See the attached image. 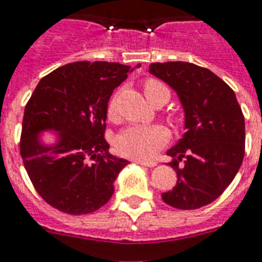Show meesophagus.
Listing matches in <instances>:
<instances>
[{
    "mask_svg": "<svg viewBox=\"0 0 262 262\" xmlns=\"http://www.w3.org/2000/svg\"><path fill=\"white\" fill-rule=\"evenodd\" d=\"M137 164L139 165H143V166H148V167H154L157 166V162L156 161H137Z\"/></svg>",
    "mask_w": 262,
    "mask_h": 262,
    "instance_id": "34e87169",
    "label": "esophagus"
}]
</instances>
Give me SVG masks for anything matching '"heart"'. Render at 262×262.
I'll list each match as a JSON object with an SVG mask.
<instances>
[{"label":"heart","mask_w":262,"mask_h":262,"mask_svg":"<svg viewBox=\"0 0 262 262\" xmlns=\"http://www.w3.org/2000/svg\"><path fill=\"white\" fill-rule=\"evenodd\" d=\"M143 93L147 100L156 104L158 100H169L170 92L164 83L157 79L148 78L143 82ZM106 115L110 119H115L118 115V98L116 96L111 98L106 106ZM177 123L181 121L180 116H174ZM170 133L166 127L161 124L151 125H129L118 135L116 147L121 156L134 158V160L147 161L151 160L161 148L169 142Z\"/></svg>","instance_id":"1"}]
</instances>
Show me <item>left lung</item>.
Instances as JSON below:
<instances>
[{"label": "left lung", "instance_id": "8db88e82", "mask_svg": "<svg viewBox=\"0 0 262 262\" xmlns=\"http://www.w3.org/2000/svg\"><path fill=\"white\" fill-rule=\"evenodd\" d=\"M148 72L177 92L185 111L183 139L167 151L177 184L162 200L198 210L221 196L245 156V118L235 93L208 69L188 62L151 63Z\"/></svg>", "mask_w": 262, "mask_h": 262}]
</instances>
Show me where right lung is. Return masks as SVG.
<instances>
[{"label": "right lung", "instance_id": "1", "mask_svg": "<svg viewBox=\"0 0 262 262\" xmlns=\"http://www.w3.org/2000/svg\"><path fill=\"white\" fill-rule=\"evenodd\" d=\"M131 66L115 62H73L40 79L27 102L20 154L33 188L47 204L70 215L95 212L110 202L114 181L128 161L110 152L104 134L112 92ZM45 129L60 133L46 148Z\"/></svg>", "mask_w": 262, "mask_h": 262}]
</instances>
